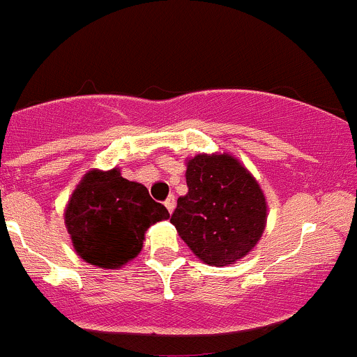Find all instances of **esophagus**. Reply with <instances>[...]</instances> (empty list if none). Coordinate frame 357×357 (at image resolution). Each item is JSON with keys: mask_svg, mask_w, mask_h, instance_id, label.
<instances>
[{"mask_svg": "<svg viewBox=\"0 0 357 357\" xmlns=\"http://www.w3.org/2000/svg\"><path fill=\"white\" fill-rule=\"evenodd\" d=\"M164 205H166V208L169 210V212H172V210H174V207H176L174 195H169V197L166 198V202H164Z\"/></svg>", "mask_w": 357, "mask_h": 357, "instance_id": "obj_1", "label": "esophagus"}]
</instances>
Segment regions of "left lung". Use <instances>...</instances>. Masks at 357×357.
Masks as SVG:
<instances>
[{"mask_svg":"<svg viewBox=\"0 0 357 357\" xmlns=\"http://www.w3.org/2000/svg\"><path fill=\"white\" fill-rule=\"evenodd\" d=\"M186 185L171 222L191 251L215 267L250 253L264 234L267 202L248 169L227 153H202L188 160Z\"/></svg>","mask_w":357,"mask_h":357,"instance_id":"left-lung-1","label":"left lung"}]
</instances>
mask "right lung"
Returning <instances> with one entry per match:
<instances>
[{"mask_svg":"<svg viewBox=\"0 0 357 357\" xmlns=\"http://www.w3.org/2000/svg\"><path fill=\"white\" fill-rule=\"evenodd\" d=\"M169 217L144 185L118 169L89 171L71 195L65 224L77 253L87 264L118 268L142 251L145 231Z\"/></svg>","mask_w":357,"mask_h":357,"instance_id":"add662e5","label":"right lung"}]
</instances>
